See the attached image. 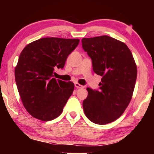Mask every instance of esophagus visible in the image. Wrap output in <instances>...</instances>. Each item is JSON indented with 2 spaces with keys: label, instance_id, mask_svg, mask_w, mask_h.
Returning a JSON list of instances; mask_svg holds the SVG:
<instances>
[{
  "label": "esophagus",
  "instance_id": "esophagus-1",
  "mask_svg": "<svg viewBox=\"0 0 154 154\" xmlns=\"http://www.w3.org/2000/svg\"><path fill=\"white\" fill-rule=\"evenodd\" d=\"M74 85H75V87L76 88H84V86L83 85H80V84L78 83H74Z\"/></svg>",
  "mask_w": 154,
  "mask_h": 154
}]
</instances>
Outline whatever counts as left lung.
Returning a JSON list of instances; mask_svg holds the SVG:
<instances>
[{
  "label": "left lung",
  "mask_w": 154,
  "mask_h": 154,
  "mask_svg": "<svg viewBox=\"0 0 154 154\" xmlns=\"http://www.w3.org/2000/svg\"><path fill=\"white\" fill-rule=\"evenodd\" d=\"M81 41L94 72L102 76L99 89L87 88L84 113L92 123H111L123 114L132 99L137 74L133 56L125 43L108 35Z\"/></svg>",
  "instance_id": "8db88e82"
}]
</instances>
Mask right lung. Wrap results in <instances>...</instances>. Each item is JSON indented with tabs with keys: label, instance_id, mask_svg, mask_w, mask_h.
<instances>
[{
	"label": "right lung",
	"instance_id": "right-lung-1",
	"mask_svg": "<svg viewBox=\"0 0 154 154\" xmlns=\"http://www.w3.org/2000/svg\"><path fill=\"white\" fill-rule=\"evenodd\" d=\"M79 39L43 38L29 43L21 52L14 76L21 100L35 119L52 121L62 113L74 84L53 78L55 69H63Z\"/></svg>",
	"mask_w": 154,
	"mask_h": 154
}]
</instances>
